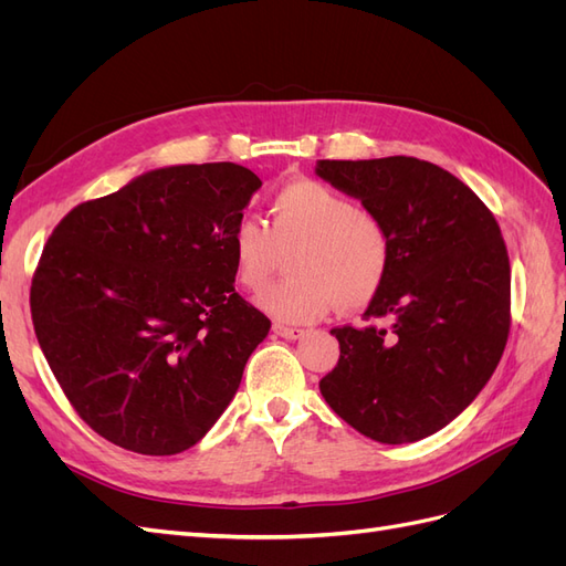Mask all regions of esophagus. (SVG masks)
Masks as SVG:
<instances>
[{
  "instance_id": "obj_1",
  "label": "esophagus",
  "mask_w": 566,
  "mask_h": 566,
  "mask_svg": "<svg viewBox=\"0 0 566 566\" xmlns=\"http://www.w3.org/2000/svg\"><path fill=\"white\" fill-rule=\"evenodd\" d=\"M273 333H276L279 337H285V339H300L304 335L302 328H290V325H283V323L273 325Z\"/></svg>"
}]
</instances>
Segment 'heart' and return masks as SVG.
<instances>
[{"instance_id":"1","label":"heart","mask_w":566,"mask_h":566,"mask_svg":"<svg viewBox=\"0 0 566 566\" xmlns=\"http://www.w3.org/2000/svg\"><path fill=\"white\" fill-rule=\"evenodd\" d=\"M266 221L243 217L231 231L235 276L262 290L295 252L287 281L271 285L256 304L287 323H310L328 314L358 312L380 295L391 269V235L385 221L356 200L316 179L285 184L271 200Z\"/></svg>"}]
</instances>
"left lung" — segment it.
<instances>
[{"instance_id":"8db88e82","label":"left lung","mask_w":566,"mask_h":566,"mask_svg":"<svg viewBox=\"0 0 566 566\" xmlns=\"http://www.w3.org/2000/svg\"><path fill=\"white\" fill-rule=\"evenodd\" d=\"M316 175L361 200L391 235V269L366 321L333 328L339 361L318 382L354 430L380 443L439 432L499 366L510 333V260L486 205L418 158L318 160Z\"/></svg>"}]
</instances>
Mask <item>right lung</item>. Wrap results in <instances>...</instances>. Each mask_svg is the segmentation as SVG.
Instances as JSON below:
<instances>
[{"mask_svg":"<svg viewBox=\"0 0 566 566\" xmlns=\"http://www.w3.org/2000/svg\"><path fill=\"white\" fill-rule=\"evenodd\" d=\"M260 177L172 165L77 205L30 287L51 373L94 432L144 455L191 449L235 397L271 321L235 293L231 231Z\"/></svg>","mask_w":566,"mask_h":566,"instance_id":"obj_1","label":"right lung"}]
</instances>
